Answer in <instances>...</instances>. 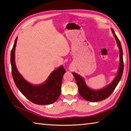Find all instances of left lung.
Here are the masks:
<instances>
[{
	"mask_svg": "<svg viewBox=\"0 0 131 131\" xmlns=\"http://www.w3.org/2000/svg\"><path fill=\"white\" fill-rule=\"evenodd\" d=\"M113 34L114 36L115 39L117 43L118 47L119 49V57H120V63H119V69L118 71L117 75H116L115 78L109 84L106 86L105 87L103 88L100 90H92L89 88L86 84L84 79L77 73H72L74 75L78 87V91L80 95L83 99L91 102H97L104 100L109 96L113 93L114 90H115L116 85H118L119 81L121 79V78L123 74V69H124V63L123 59V50H122L121 43L118 38L117 36L116 35L113 29H112Z\"/></svg>",
	"mask_w": 131,
	"mask_h": 131,
	"instance_id": "obj_1",
	"label": "left lung"
}]
</instances>
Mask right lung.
I'll use <instances>...</instances> for the list:
<instances>
[{"label": "right lung", "mask_w": 131, "mask_h": 131, "mask_svg": "<svg viewBox=\"0 0 131 131\" xmlns=\"http://www.w3.org/2000/svg\"><path fill=\"white\" fill-rule=\"evenodd\" d=\"M17 40L16 38L10 53V63L13 79L16 87L30 101L38 105H49L54 103L59 97L62 77L65 69L62 65L53 71L43 84L34 85L25 79L16 68L15 54Z\"/></svg>", "instance_id": "1"}]
</instances>
